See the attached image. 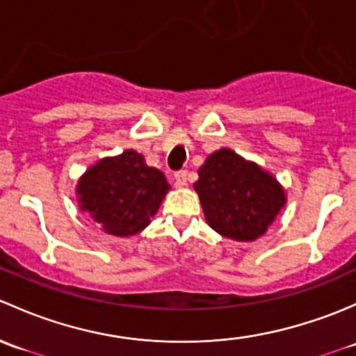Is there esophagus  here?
Instances as JSON below:
<instances>
[{"label":"esophagus","instance_id":"esophagus-1","mask_svg":"<svg viewBox=\"0 0 356 356\" xmlns=\"http://www.w3.org/2000/svg\"><path fill=\"white\" fill-rule=\"evenodd\" d=\"M175 181L177 186H185L186 185V170H179L175 173Z\"/></svg>","mask_w":356,"mask_h":356}]
</instances>
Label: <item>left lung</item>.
I'll return each instance as SVG.
<instances>
[{
  "instance_id": "obj_1",
  "label": "left lung",
  "mask_w": 356,
  "mask_h": 356,
  "mask_svg": "<svg viewBox=\"0 0 356 356\" xmlns=\"http://www.w3.org/2000/svg\"><path fill=\"white\" fill-rule=\"evenodd\" d=\"M193 186L211 228L238 241L262 236L286 200L276 179L229 149L207 157Z\"/></svg>"
}]
</instances>
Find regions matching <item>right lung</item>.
<instances>
[{
  "label": "right lung",
  "mask_w": 356,
  "mask_h": 356,
  "mask_svg": "<svg viewBox=\"0 0 356 356\" xmlns=\"http://www.w3.org/2000/svg\"><path fill=\"white\" fill-rule=\"evenodd\" d=\"M170 190L166 177L145 164L144 156L127 151L99 161L79 181V202L94 221L115 236L145 228Z\"/></svg>",
  "instance_id": "obj_1"
}]
</instances>
